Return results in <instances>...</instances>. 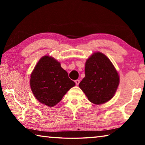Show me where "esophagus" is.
<instances>
[{
    "label": "esophagus",
    "instance_id": "1",
    "mask_svg": "<svg viewBox=\"0 0 145 145\" xmlns=\"http://www.w3.org/2000/svg\"><path fill=\"white\" fill-rule=\"evenodd\" d=\"M75 82L76 84L78 85V84H79V82H80V80H78V79L75 80Z\"/></svg>",
    "mask_w": 145,
    "mask_h": 145
}]
</instances>
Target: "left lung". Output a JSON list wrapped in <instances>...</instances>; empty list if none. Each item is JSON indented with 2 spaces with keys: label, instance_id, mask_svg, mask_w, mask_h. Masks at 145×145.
<instances>
[{
  "label": "left lung",
  "instance_id": "obj_1",
  "mask_svg": "<svg viewBox=\"0 0 145 145\" xmlns=\"http://www.w3.org/2000/svg\"><path fill=\"white\" fill-rule=\"evenodd\" d=\"M119 82L118 73L111 61L97 52L86 61L85 77L78 86L91 102L99 105L112 99Z\"/></svg>",
  "mask_w": 145,
  "mask_h": 145
}]
</instances>
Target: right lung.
<instances>
[{"label":"right lung","mask_w":145,"mask_h":145,"mask_svg":"<svg viewBox=\"0 0 145 145\" xmlns=\"http://www.w3.org/2000/svg\"><path fill=\"white\" fill-rule=\"evenodd\" d=\"M31 88L41 103L53 107L59 102L75 82L60 63L52 57L44 56L39 61L31 75Z\"/></svg>","instance_id":"1"}]
</instances>
